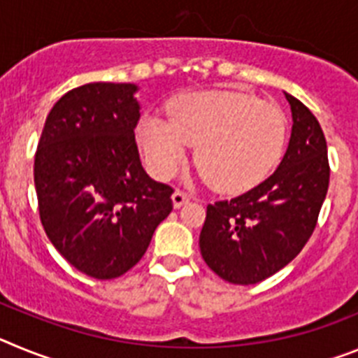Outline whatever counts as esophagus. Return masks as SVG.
Wrapping results in <instances>:
<instances>
[{
  "label": "esophagus",
  "instance_id": "1",
  "mask_svg": "<svg viewBox=\"0 0 358 358\" xmlns=\"http://www.w3.org/2000/svg\"><path fill=\"white\" fill-rule=\"evenodd\" d=\"M172 201H173V206L181 208L182 204H186V202L189 201V197H188V194H186V192H182V189L177 188L176 192H173V195H172Z\"/></svg>",
  "mask_w": 358,
  "mask_h": 358
}]
</instances>
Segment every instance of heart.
Wrapping results in <instances>:
<instances>
[{
    "mask_svg": "<svg viewBox=\"0 0 358 358\" xmlns=\"http://www.w3.org/2000/svg\"><path fill=\"white\" fill-rule=\"evenodd\" d=\"M169 120L148 116L138 125V143L148 169L169 179L181 166L186 145L195 166L222 194H238L262 182L280 163L287 118L274 103L238 91L181 96Z\"/></svg>",
    "mask_w": 358,
    "mask_h": 358,
    "instance_id": "obj_1",
    "label": "heart"
}]
</instances>
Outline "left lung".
I'll return each instance as SVG.
<instances>
[{
	"label": "left lung",
	"mask_w": 358,
	"mask_h": 358,
	"mask_svg": "<svg viewBox=\"0 0 358 358\" xmlns=\"http://www.w3.org/2000/svg\"><path fill=\"white\" fill-rule=\"evenodd\" d=\"M289 148L273 176L245 194L208 204L201 255L235 285H255L289 265L308 242L330 182L327 140L317 118L297 98Z\"/></svg>",
	"instance_id": "obj_1"
}]
</instances>
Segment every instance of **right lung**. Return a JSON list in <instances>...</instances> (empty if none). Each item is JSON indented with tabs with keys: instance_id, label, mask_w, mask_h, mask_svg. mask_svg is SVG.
I'll return each instance as SVG.
<instances>
[{
	"instance_id": "obj_1",
	"label": "right lung",
	"mask_w": 358,
	"mask_h": 358,
	"mask_svg": "<svg viewBox=\"0 0 358 358\" xmlns=\"http://www.w3.org/2000/svg\"><path fill=\"white\" fill-rule=\"evenodd\" d=\"M134 84L94 82L50 110L36 152L39 217L66 260L96 280L134 267L173 208V188L148 177L134 127Z\"/></svg>"
}]
</instances>
